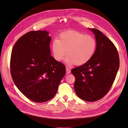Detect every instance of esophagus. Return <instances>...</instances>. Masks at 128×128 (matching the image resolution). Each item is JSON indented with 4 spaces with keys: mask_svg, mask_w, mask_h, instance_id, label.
I'll return each instance as SVG.
<instances>
[{
    "mask_svg": "<svg viewBox=\"0 0 128 128\" xmlns=\"http://www.w3.org/2000/svg\"><path fill=\"white\" fill-rule=\"evenodd\" d=\"M66 74H69L71 72V70H70L68 67H66Z\"/></svg>",
    "mask_w": 128,
    "mask_h": 128,
    "instance_id": "34e87169",
    "label": "esophagus"
}]
</instances>
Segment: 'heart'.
<instances>
[{"mask_svg": "<svg viewBox=\"0 0 128 128\" xmlns=\"http://www.w3.org/2000/svg\"><path fill=\"white\" fill-rule=\"evenodd\" d=\"M97 42L94 37L77 31L62 34L59 40H54L52 44L53 56L57 61H62L66 54L67 63L81 66L90 60L95 53Z\"/></svg>", "mask_w": 128, "mask_h": 128, "instance_id": "heart-1", "label": "heart"}]
</instances>
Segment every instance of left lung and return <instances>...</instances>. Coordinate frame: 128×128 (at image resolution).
Listing matches in <instances>:
<instances>
[{"mask_svg": "<svg viewBox=\"0 0 128 128\" xmlns=\"http://www.w3.org/2000/svg\"><path fill=\"white\" fill-rule=\"evenodd\" d=\"M95 35L97 47L90 60L72 70L77 96L94 102L108 93L114 81L119 67L117 50L113 43L100 30L89 28Z\"/></svg>", "mask_w": 128, "mask_h": 128, "instance_id": "obj_1", "label": "left lung"}]
</instances>
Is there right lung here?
<instances>
[{"label": "right lung", "mask_w": 128, "mask_h": 128, "mask_svg": "<svg viewBox=\"0 0 128 128\" xmlns=\"http://www.w3.org/2000/svg\"><path fill=\"white\" fill-rule=\"evenodd\" d=\"M50 40L47 31H30L16 41L11 54L14 82L27 98L35 102L53 98L66 73V66L50 55Z\"/></svg>", "instance_id": "1"}]
</instances>
